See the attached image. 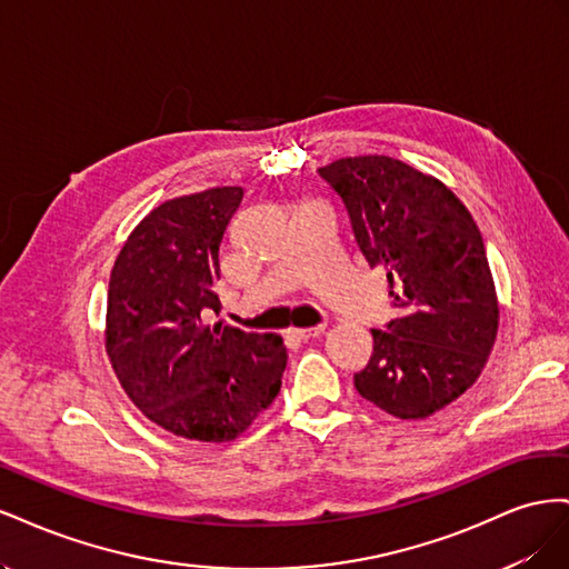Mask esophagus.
<instances>
[{
    "mask_svg": "<svg viewBox=\"0 0 569 569\" xmlns=\"http://www.w3.org/2000/svg\"><path fill=\"white\" fill-rule=\"evenodd\" d=\"M289 332L295 335L297 339H303V341H308V339L318 337L320 332H325V325H313V327H291Z\"/></svg>",
    "mask_w": 569,
    "mask_h": 569,
    "instance_id": "1",
    "label": "esophagus"
}]
</instances>
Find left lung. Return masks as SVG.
<instances>
[{
    "mask_svg": "<svg viewBox=\"0 0 569 569\" xmlns=\"http://www.w3.org/2000/svg\"><path fill=\"white\" fill-rule=\"evenodd\" d=\"M318 176L343 201L368 266L387 270L401 311L372 330V356L353 385L393 418L432 416L475 385L498 330L475 220L443 182L391 157L339 159Z\"/></svg>",
    "mask_w": 569,
    "mask_h": 569,
    "instance_id": "left-lung-1",
    "label": "left lung"
}]
</instances>
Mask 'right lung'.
Instances as JSON below:
<instances>
[{
  "instance_id": "right-lung-1",
  "label": "right lung",
  "mask_w": 569,
  "mask_h": 569,
  "mask_svg": "<svg viewBox=\"0 0 569 569\" xmlns=\"http://www.w3.org/2000/svg\"><path fill=\"white\" fill-rule=\"evenodd\" d=\"M242 197V187H211L163 201L111 270L107 351L118 382L184 439H234L282 387V337L203 322L220 311L218 251Z\"/></svg>"
}]
</instances>
